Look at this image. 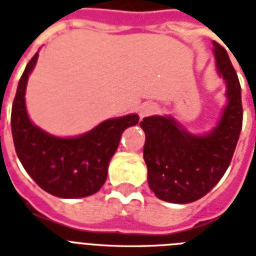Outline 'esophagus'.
<instances>
[{"label":"esophagus","instance_id":"34e87169","mask_svg":"<svg viewBox=\"0 0 256 256\" xmlns=\"http://www.w3.org/2000/svg\"><path fill=\"white\" fill-rule=\"evenodd\" d=\"M156 112V106L152 105V104H144L140 106V110H139V116L140 117H147V116H151Z\"/></svg>","mask_w":256,"mask_h":256}]
</instances>
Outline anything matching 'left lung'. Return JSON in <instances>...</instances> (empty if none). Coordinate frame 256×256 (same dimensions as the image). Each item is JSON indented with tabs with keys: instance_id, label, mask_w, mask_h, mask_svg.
Returning <instances> with one entry per match:
<instances>
[{
	"instance_id": "8db88e82",
	"label": "left lung",
	"mask_w": 256,
	"mask_h": 256,
	"mask_svg": "<svg viewBox=\"0 0 256 256\" xmlns=\"http://www.w3.org/2000/svg\"><path fill=\"white\" fill-rule=\"evenodd\" d=\"M213 46L228 97L217 126L205 135H193L172 117L152 116L139 124L146 134L143 159L150 189L163 201L188 204L205 196L230 166L240 139L243 120L240 80L226 50L217 42Z\"/></svg>"
}]
</instances>
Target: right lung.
<instances>
[{
    "instance_id": "1",
    "label": "right lung",
    "mask_w": 256,
    "mask_h": 256,
    "mask_svg": "<svg viewBox=\"0 0 256 256\" xmlns=\"http://www.w3.org/2000/svg\"><path fill=\"white\" fill-rule=\"evenodd\" d=\"M38 52L26 66L12 108V134L16 152L34 182L52 196L80 198L98 192L108 176L124 128L138 124V114L106 120L86 134L59 138L30 121L24 92Z\"/></svg>"
}]
</instances>
